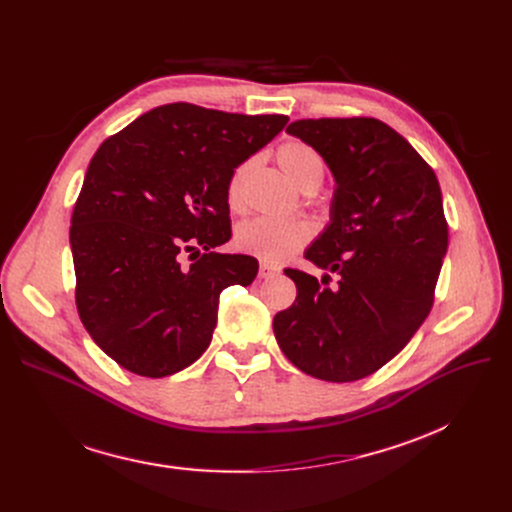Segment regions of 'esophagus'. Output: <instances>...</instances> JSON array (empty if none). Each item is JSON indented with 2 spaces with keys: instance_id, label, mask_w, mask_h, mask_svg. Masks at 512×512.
I'll return each mask as SVG.
<instances>
[{
  "instance_id": "obj_1",
  "label": "esophagus",
  "mask_w": 512,
  "mask_h": 512,
  "mask_svg": "<svg viewBox=\"0 0 512 512\" xmlns=\"http://www.w3.org/2000/svg\"><path fill=\"white\" fill-rule=\"evenodd\" d=\"M278 274H280V267H278V265H272V263H267V261H261V263H259V278H261V280L274 278V276H278Z\"/></svg>"
}]
</instances>
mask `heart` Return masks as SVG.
Instances as JSON below:
<instances>
[{"instance_id": "obj_1", "label": "heart", "mask_w": 512, "mask_h": 512, "mask_svg": "<svg viewBox=\"0 0 512 512\" xmlns=\"http://www.w3.org/2000/svg\"><path fill=\"white\" fill-rule=\"evenodd\" d=\"M278 166L286 174V178L301 188V191H317L319 184L324 182L326 164L324 157L311 145L290 139L278 147L276 153ZM253 168V159L240 164L226 188V199L232 209L242 207L245 203V180ZM313 236V226L305 220H272V218H253L242 222L236 228L234 245L242 251L255 255L263 261L278 263L288 259L297 251H301Z\"/></svg>"}]
</instances>
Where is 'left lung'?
I'll return each mask as SVG.
<instances>
[{
    "mask_svg": "<svg viewBox=\"0 0 512 512\" xmlns=\"http://www.w3.org/2000/svg\"><path fill=\"white\" fill-rule=\"evenodd\" d=\"M324 157L336 188L330 224L305 259L338 274L284 270L297 284L274 334L313 378L355 382L396 357L421 328L448 249L442 191L407 139L375 118L297 120L286 128Z\"/></svg>",
    "mask_w": 512,
    "mask_h": 512,
    "instance_id": "obj_1",
    "label": "left lung"
}]
</instances>
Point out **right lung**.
Instances as JSON below:
<instances>
[{
	"instance_id": "right-lung-1",
	"label": "right lung",
	"mask_w": 512,
	"mask_h": 512,
	"mask_svg": "<svg viewBox=\"0 0 512 512\" xmlns=\"http://www.w3.org/2000/svg\"><path fill=\"white\" fill-rule=\"evenodd\" d=\"M286 122L168 103L97 149L70 249L80 321L118 365L164 378L205 353L222 290L251 284L259 270L249 255L213 251L232 236L228 180ZM184 250L200 259L182 266Z\"/></svg>"
}]
</instances>
